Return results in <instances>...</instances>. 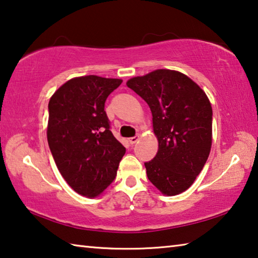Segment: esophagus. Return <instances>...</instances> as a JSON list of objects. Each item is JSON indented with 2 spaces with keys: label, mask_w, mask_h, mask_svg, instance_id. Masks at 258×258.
<instances>
[{
  "label": "esophagus",
  "mask_w": 258,
  "mask_h": 258,
  "mask_svg": "<svg viewBox=\"0 0 258 258\" xmlns=\"http://www.w3.org/2000/svg\"><path fill=\"white\" fill-rule=\"evenodd\" d=\"M139 139H140L139 135H135V137L130 138V139H128V142H130V145H131V146H133L134 143H137V142L139 141Z\"/></svg>",
  "instance_id": "34e87169"
}]
</instances>
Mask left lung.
<instances>
[{
	"mask_svg": "<svg viewBox=\"0 0 258 258\" xmlns=\"http://www.w3.org/2000/svg\"><path fill=\"white\" fill-rule=\"evenodd\" d=\"M126 84L149 106L158 139V152L145 163L148 178L161 194H181L195 182L211 152L213 110L206 93L184 74L168 69Z\"/></svg>",
	"mask_w": 258,
	"mask_h": 258,
	"instance_id": "left-lung-1",
	"label": "left lung"
}]
</instances>
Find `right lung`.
Instances as JSON below:
<instances>
[{
  "label": "right lung",
  "mask_w": 258,
  "mask_h": 258,
  "mask_svg": "<svg viewBox=\"0 0 258 258\" xmlns=\"http://www.w3.org/2000/svg\"><path fill=\"white\" fill-rule=\"evenodd\" d=\"M121 80L76 77L49 102L47 142L56 167L77 194L94 198L117 175L126 149L110 131L104 102Z\"/></svg>",
  "instance_id": "obj_1"
}]
</instances>
